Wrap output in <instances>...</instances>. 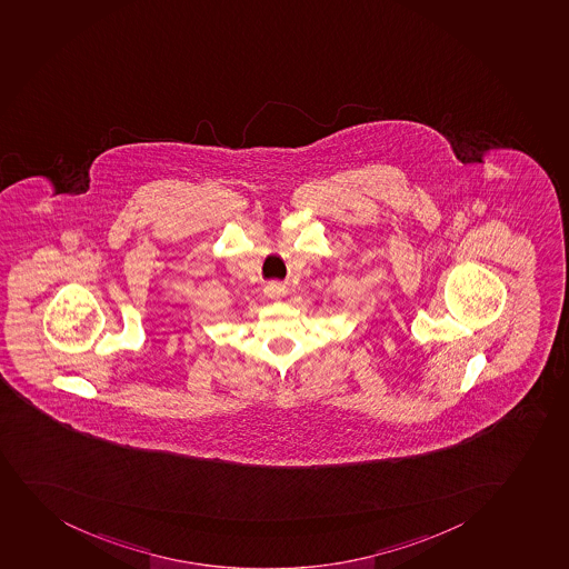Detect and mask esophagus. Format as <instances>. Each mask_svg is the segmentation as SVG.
Masks as SVG:
<instances>
[{"label": "esophagus", "instance_id": "34e87169", "mask_svg": "<svg viewBox=\"0 0 569 569\" xmlns=\"http://www.w3.org/2000/svg\"><path fill=\"white\" fill-rule=\"evenodd\" d=\"M266 292H268L270 298L279 299L287 293V290H284V287L279 284V282H271V284H268V288H266Z\"/></svg>", "mask_w": 569, "mask_h": 569}]
</instances>
